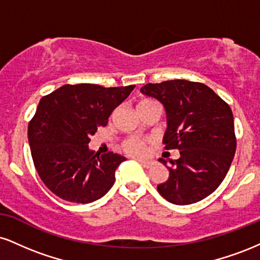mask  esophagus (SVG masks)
<instances>
[{"mask_svg":"<svg viewBox=\"0 0 260 260\" xmlns=\"http://www.w3.org/2000/svg\"><path fill=\"white\" fill-rule=\"evenodd\" d=\"M137 161H138V162L142 164V165L144 166V168H147V169L151 168V166H153L154 164H155L153 160H142V159H137Z\"/></svg>","mask_w":260,"mask_h":260,"instance_id":"34e87169","label":"esophagus"}]
</instances>
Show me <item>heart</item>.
I'll list each match as a JSON object with an SVG mask.
<instances>
[{
	"mask_svg": "<svg viewBox=\"0 0 260 260\" xmlns=\"http://www.w3.org/2000/svg\"><path fill=\"white\" fill-rule=\"evenodd\" d=\"M153 100H142L139 103V105H143V104L151 103ZM147 140L139 139V138H127L122 142L121 147L123 149L124 153L128 155H132V156H143V155L147 154Z\"/></svg>",
	"mask_w": 260,
	"mask_h": 260,
	"instance_id": "heart-1",
	"label": "heart"
}]
</instances>
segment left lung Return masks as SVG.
Here are the masks:
<instances>
[{"label":"left lung","instance_id":"1","mask_svg":"<svg viewBox=\"0 0 260 260\" xmlns=\"http://www.w3.org/2000/svg\"><path fill=\"white\" fill-rule=\"evenodd\" d=\"M140 91L165 106L166 150H180V159H160L169 180L157 186L166 201L177 205L210 196L228 174L236 151L234 115L213 89L184 79L145 84Z\"/></svg>","mask_w":260,"mask_h":260}]
</instances>
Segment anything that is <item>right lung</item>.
<instances>
[{
	"instance_id": "add662e5",
	"label": "right lung",
	"mask_w": 260,
	"mask_h": 260,
	"mask_svg": "<svg viewBox=\"0 0 260 260\" xmlns=\"http://www.w3.org/2000/svg\"><path fill=\"white\" fill-rule=\"evenodd\" d=\"M134 86L66 84L41 98L28 139L35 169L53 194L85 204L109 192L126 157L112 151L100 156L88 144Z\"/></svg>"
}]
</instances>
